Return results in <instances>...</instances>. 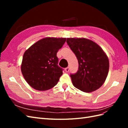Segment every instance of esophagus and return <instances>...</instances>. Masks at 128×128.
<instances>
[{
    "label": "esophagus",
    "mask_w": 128,
    "mask_h": 128,
    "mask_svg": "<svg viewBox=\"0 0 128 128\" xmlns=\"http://www.w3.org/2000/svg\"><path fill=\"white\" fill-rule=\"evenodd\" d=\"M69 70H70L69 68V67H67V68H66V69H65V71H66V72H69Z\"/></svg>",
    "instance_id": "1"
}]
</instances>
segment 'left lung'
Wrapping results in <instances>:
<instances>
[{
  "mask_svg": "<svg viewBox=\"0 0 128 128\" xmlns=\"http://www.w3.org/2000/svg\"><path fill=\"white\" fill-rule=\"evenodd\" d=\"M66 42L78 62V72L70 74L73 85L85 92L98 89L104 82L109 71L107 55L91 40L68 38Z\"/></svg>",
  "mask_w": 128,
  "mask_h": 128,
  "instance_id": "8db88e82",
  "label": "left lung"
}]
</instances>
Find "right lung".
<instances>
[{
  "mask_svg": "<svg viewBox=\"0 0 128 128\" xmlns=\"http://www.w3.org/2000/svg\"><path fill=\"white\" fill-rule=\"evenodd\" d=\"M66 38H44L31 46L24 54L21 69L29 85L39 91L56 86L62 74L56 53Z\"/></svg>",
  "mask_w": 128,
  "mask_h": 128,
  "instance_id": "right-lung-1",
  "label": "right lung"
}]
</instances>
